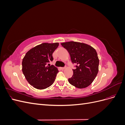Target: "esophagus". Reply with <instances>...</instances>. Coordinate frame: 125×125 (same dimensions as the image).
I'll return each mask as SVG.
<instances>
[{"label":"esophagus","instance_id":"esophagus-1","mask_svg":"<svg viewBox=\"0 0 125 125\" xmlns=\"http://www.w3.org/2000/svg\"><path fill=\"white\" fill-rule=\"evenodd\" d=\"M66 68V67H60V69H61L62 70H63L65 69Z\"/></svg>","mask_w":125,"mask_h":125}]
</instances>
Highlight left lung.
<instances>
[{
  "instance_id": "left-lung-1",
  "label": "left lung",
  "mask_w": 125,
  "mask_h": 125,
  "mask_svg": "<svg viewBox=\"0 0 125 125\" xmlns=\"http://www.w3.org/2000/svg\"><path fill=\"white\" fill-rule=\"evenodd\" d=\"M70 55L76 69L68 79L70 83L79 89L85 88L92 83L99 71V59L95 49L84 43L68 42L62 43Z\"/></svg>"
}]
</instances>
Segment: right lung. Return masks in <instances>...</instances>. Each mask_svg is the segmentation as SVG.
I'll list each match as a JSON object with an SVG mask.
<instances>
[{"mask_svg": "<svg viewBox=\"0 0 125 125\" xmlns=\"http://www.w3.org/2000/svg\"><path fill=\"white\" fill-rule=\"evenodd\" d=\"M59 44L44 43L32 48L22 60V72L25 79L34 88L44 89L55 80L57 68L50 62L53 60L52 53Z\"/></svg>", "mask_w": 125, "mask_h": 125, "instance_id": "obj_1", "label": "right lung"}]
</instances>
